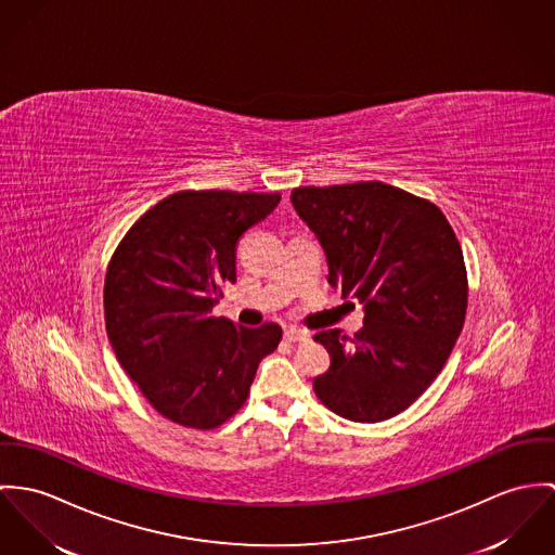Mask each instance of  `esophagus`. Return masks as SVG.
Masks as SVG:
<instances>
[{
	"label": "esophagus",
	"instance_id": "1",
	"mask_svg": "<svg viewBox=\"0 0 555 555\" xmlns=\"http://www.w3.org/2000/svg\"><path fill=\"white\" fill-rule=\"evenodd\" d=\"M308 336L305 332H300V330H287L285 332V340L287 343H292V345H296V343H305Z\"/></svg>",
	"mask_w": 555,
	"mask_h": 555
}]
</instances>
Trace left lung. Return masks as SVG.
<instances>
[{
  "label": "left lung",
  "instance_id": "8db88e82",
  "mask_svg": "<svg viewBox=\"0 0 555 555\" xmlns=\"http://www.w3.org/2000/svg\"><path fill=\"white\" fill-rule=\"evenodd\" d=\"M292 202L327 255L330 283L364 305V327L314 334L330 369L312 380L336 415L376 424L406 411L464 327V253L442 210L380 181L296 186Z\"/></svg>",
  "mask_w": 555,
  "mask_h": 555
}]
</instances>
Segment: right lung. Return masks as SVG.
Wrapping results in <instances>:
<instances>
[{
  "label": "right lung",
  "instance_id": "obj_1",
  "mask_svg": "<svg viewBox=\"0 0 555 555\" xmlns=\"http://www.w3.org/2000/svg\"><path fill=\"white\" fill-rule=\"evenodd\" d=\"M279 202L281 193L179 191L151 206L111 257L108 340L149 404L179 426L215 430L234 417L281 343L276 323L243 327L212 314L236 283L241 236Z\"/></svg>",
  "mask_w": 555,
  "mask_h": 555
}]
</instances>
